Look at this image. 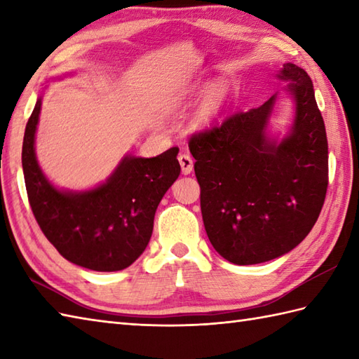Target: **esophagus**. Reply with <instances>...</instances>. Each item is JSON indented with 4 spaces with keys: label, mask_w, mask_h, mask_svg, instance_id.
Masks as SVG:
<instances>
[{
    "label": "esophagus",
    "mask_w": 359,
    "mask_h": 359,
    "mask_svg": "<svg viewBox=\"0 0 359 359\" xmlns=\"http://www.w3.org/2000/svg\"><path fill=\"white\" fill-rule=\"evenodd\" d=\"M179 163H180V168H182V174H191L193 171V158L189 157L188 154H180L179 156Z\"/></svg>",
    "instance_id": "1"
}]
</instances>
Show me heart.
Instances as JSON below:
<instances>
[{"label":"heart","mask_w":359,"mask_h":359,"mask_svg":"<svg viewBox=\"0 0 359 359\" xmlns=\"http://www.w3.org/2000/svg\"><path fill=\"white\" fill-rule=\"evenodd\" d=\"M228 95H230V88L224 80H199L172 94L170 106L171 108H182V106L202 97L193 116L191 125L196 129H203L216 123L219 117L222 116Z\"/></svg>","instance_id":"obj_1"}]
</instances>
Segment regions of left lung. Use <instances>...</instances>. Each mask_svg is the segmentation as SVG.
I'll return each instance as SVG.
<instances>
[{"label": "left lung", "mask_w": 359, "mask_h": 359, "mask_svg": "<svg viewBox=\"0 0 359 359\" xmlns=\"http://www.w3.org/2000/svg\"><path fill=\"white\" fill-rule=\"evenodd\" d=\"M292 100L287 131L274 133L279 94L191 137L201 210L211 245L236 265L284 256L306 239L324 205L329 147L313 83L302 67L276 74Z\"/></svg>", "instance_id": "8db88e82"}]
</instances>
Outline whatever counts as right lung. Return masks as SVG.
Masks as SVG:
<instances>
[{"instance_id": "obj_1", "label": "right lung", "mask_w": 359, "mask_h": 359, "mask_svg": "<svg viewBox=\"0 0 359 359\" xmlns=\"http://www.w3.org/2000/svg\"><path fill=\"white\" fill-rule=\"evenodd\" d=\"M41 100L43 93L26 125L21 152L27 197L36 222L69 262L94 271L123 270L148 245L158 203L180 174L179 148L156 157L125 154L102 184L88 189L60 188L49 180L36 158Z\"/></svg>"}]
</instances>
